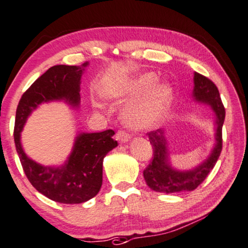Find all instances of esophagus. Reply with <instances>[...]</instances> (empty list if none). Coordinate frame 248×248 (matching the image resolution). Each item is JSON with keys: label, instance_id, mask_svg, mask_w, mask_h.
I'll return each mask as SVG.
<instances>
[{"label": "esophagus", "instance_id": "34e87169", "mask_svg": "<svg viewBox=\"0 0 248 248\" xmlns=\"http://www.w3.org/2000/svg\"><path fill=\"white\" fill-rule=\"evenodd\" d=\"M116 138L117 140L119 142H128L129 140H130V136H129V134H127V132L124 131V130H119L117 132L116 135Z\"/></svg>", "mask_w": 248, "mask_h": 248}]
</instances>
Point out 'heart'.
I'll return each mask as SVG.
<instances>
[{"mask_svg": "<svg viewBox=\"0 0 248 248\" xmlns=\"http://www.w3.org/2000/svg\"><path fill=\"white\" fill-rule=\"evenodd\" d=\"M155 73L147 72L124 84L106 90V95L118 102L136 99L124 110L123 118L129 127L145 129L158 124L169 113L174 100L170 82L158 81Z\"/></svg>", "mask_w": 248, "mask_h": 248, "instance_id": "heart-1", "label": "heart"}]
</instances>
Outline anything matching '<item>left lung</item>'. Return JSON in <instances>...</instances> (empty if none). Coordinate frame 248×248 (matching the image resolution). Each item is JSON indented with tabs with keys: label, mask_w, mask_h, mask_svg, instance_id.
I'll list each match as a JSON object with an SVG mask.
<instances>
[{
	"label": "left lung",
	"mask_w": 248,
	"mask_h": 248,
	"mask_svg": "<svg viewBox=\"0 0 248 248\" xmlns=\"http://www.w3.org/2000/svg\"><path fill=\"white\" fill-rule=\"evenodd\" d=\"M193 100L198 103L207 104L214 111L215 119V146L208 158L189 170H179L170 165L169 144L163 129L148 132L149 141L154 151V158L144 170V179L147 186L156 192L175 193L193 191L203 182L205 177L220 156L222 149V124L225 121V108L220 94L214 82L205 76L194 72Z\"/></svg>",
	"instance_id": "1"
}]
</instances>
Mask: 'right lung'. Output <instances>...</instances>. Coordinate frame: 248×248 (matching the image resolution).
Instances as JSON below:
<instances>
[{"label": "right lung", "mask_w": 248, "mask_h": 248, "mask_svg": "<svg viewBox=\"0 0 248 248\" xmlns=\"http://www.w3.org/2000/svg\"><path fill=\"white\" fill-rule=\"evenodd\" d=\"M88 66V62L81 66H53L23 93L16 108L15 142L24 173L38 192L59 203H83L99 193L103 158L118 146L112 138L114 131L78 132L71 154L61 166H46L31 159L23 151L21 131L41 103L62 101L78 109L81 102L79 85Z\"/></svg>", "instance_id": "add662e5"}]
</instances>
